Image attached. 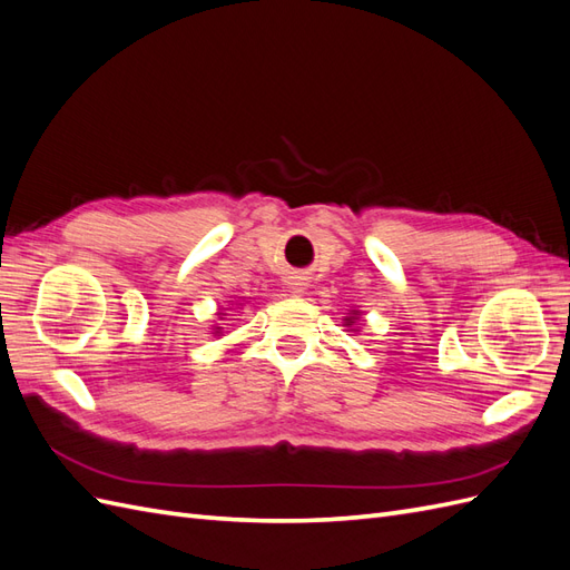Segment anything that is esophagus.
Instances as JSON below:
<instances>
[{
    "label": "esophagus",
    "instance_id": "obj_1",
    "mask_svg": "<svg viewBox=\"0 0 570 570\" xmlns=\"http://www.w3.org/2000/svg\"><path fill=\"white\" fill-rule=\"evenodd\" d=\"M287 287H289V292H295V295H302V292L308 287L306 275H302V273H292L289 278H287Z\"/></svg>",
    "mask_w": 570,
    "mask_h": 570
}]
</instances>
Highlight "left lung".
I'll return each instance as SVG.
<instances>
[{
	"label": "left lung",
	"instance_id": "8db88e82",
	"mask_svg": "<svg viewBox=\"0 0 570 570\" xmlns=\"http://www.w3.org/2000/svg\"><path fill=\"white\" fill-rule=\"evenodd\" d=\"M358 318H361V312H358V308H350V314L342 318V325H344V327H350V331H354V333H356V327H358V325H356V321H358Z\"/></svg>",
	"mask_w": 570,
	"mask_h": 570
}]
</instances>
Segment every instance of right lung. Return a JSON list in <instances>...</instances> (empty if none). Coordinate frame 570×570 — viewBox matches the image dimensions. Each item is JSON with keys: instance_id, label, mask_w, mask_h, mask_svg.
<instances>
[{"instance_id": "obj_1", "label": "right lung", "mask_w": 570, "mask_h": 570, "mask_svg": "<svg viewBox=\"0 0 570 570\" xmlns=\"http://www.w3.org/2000/svg\"><path fill=\"white\" fill-rule=\"evenodd\" d=\"M239 306H243V304H237V308H239ZM216 316H218V321H223V318H226V316H228V314H226V312H218V314H216ZM212 331H214V335H216V337H220V333H223V327H220V325H218V323H216V325H214V327H212Z\"/></svg>"}]
</instances>
